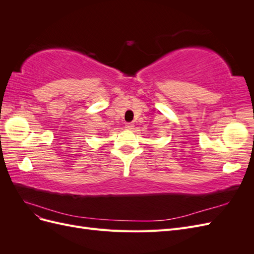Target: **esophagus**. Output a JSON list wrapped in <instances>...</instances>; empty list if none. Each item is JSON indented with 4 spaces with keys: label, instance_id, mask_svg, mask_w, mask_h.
Listing matches in <instances>:
<instances>
[{
    "label": "esophagus",
    "instance_id": "esophagus-1",
    "mask_svg": "<svg viewBox=\"0 0 254 254\" xmlns=\"http://www.w3.org/2000/svg\"><path fill=\"white\" fill-rule=\"evenodd\" d=\"M125 127H126L127 129H133L134 125L132 124V123H126V125H125Z\"/></svg>",
    "mask_w": 254,
    "mask_h": 254
}]
</instances>
